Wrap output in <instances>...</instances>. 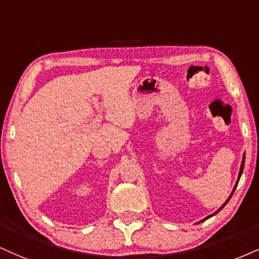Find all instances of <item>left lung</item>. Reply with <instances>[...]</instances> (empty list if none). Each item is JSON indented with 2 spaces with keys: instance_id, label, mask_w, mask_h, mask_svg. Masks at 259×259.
I'll list each match as a JSON object with an SVG mask.
<instances>
[{
  "instance_id": "obj_1",
  "label": "left lung",
  "mask_w": 259,
  "mask_h": 259,
  "mask_svg": "<svg viewBox=\"0 0 259 259\" xmlns=\"http://www.w3.org/2000/svg\"><path fill=\"white\" fill-rule=\"evenodd\" d=\"M244 164H245V154H244V157H242V162H241V165H240V170H239V175H238V180H237V183H235V186H234V188H233V191H232L231 196H229V197H228V199H227V200H226V202L222 204V206H221V207H220V209L218 210V211H216V212H213V213H212V215H209V216H206V218H205V219H204V220H202V221H205V220H207V219H210V218H211V216H213V215H216V213H218L219 211H221V210L223 209V207H225V205H226V204H227V203L229 202V199H231V198H232V196H233V193H234L235 188H237V186H238V183H239V180H240V177H241V174H242V170H244ZM202 221H199V222H202Z\"/></svg>"
}]
</instances>
